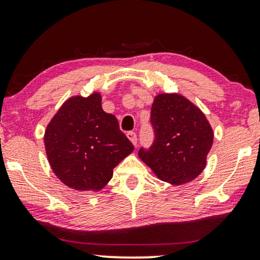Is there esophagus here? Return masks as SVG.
I'll return each instance as SVG.
<instances>
[{
	"instance_id": "esophagus-1",
	"label": "esophagus",
	"mask_w": 260,
	"mask_h": 260,
	"mask_svg": "<svg viewBox=\"0 0 260 260\" xmlns=\"http://www.w3.org/2000/svg\"><path fill=\"white\" fill-rule=\"evenodd\" d=\"M127 138L132 142L133 145H137V134L134 132H128L127 133Z\"/></svg>"
}]
</instances>
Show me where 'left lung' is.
Segmentation results:
<instances>
[{
    "mask_svg": "<svg viewBox=\"0 0 260 260\" xmlns=\"http://www.w3.org/2000/svg\"><path fill=\"white\" fill-rule=\"evenodd\" d=\"M155 139L139 157L159 180L180 186L196 180L207 165L214 132L204 113L183 95L157 94L150 115Z\"/></svg>",
    "mask_w": 260,
    "mask_h": 260,
    "instance_id": "left-lung-1",
    "label": "left lung"
}]
</instances>
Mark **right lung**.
<instances>
[{
  "label": "right lung",
  "mask_w": 260,
  "mask_h": 260,
  "mask_svg": "<svg viewBox=\"0 0 260 260\" xmlns=\"http://www.w3.org/2000/svg\"><path fill=\"white\" fill-rule=\"evenodd\" d=\"M44 143L53 174L76 190L103 189L113 169L134 150L96 91L66 100L47 124Z\"/></svg>",
  "instance_id": "right-lung-1"
}]
</instances>
